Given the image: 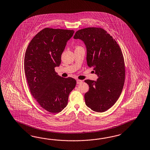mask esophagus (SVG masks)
I'll use <instances>...</instances> for the list:
<instances>
[{
    "mask_svg": "<svg viewBox=\"0 0 150 150\" xmlns=\"http://www.w3.org/2000/svg\"><path fill=\"white\" fill-rule=\"evenodd\" d=\"M83 81L81 80H79V79H77V84H81V83H82Z\"/></svg>",
    "mask_w": 150,
    "mask_h": 150,
    "instance_id": "obj_1",
    "label": "esophagus"
}]
</instances>
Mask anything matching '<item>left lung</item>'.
<instances>
[{
  "mask_svg": "<svg viewBox=\"0 0 150 150\" xmlns=\"http://www.w3.org/2000/svg\"><path fill=\"white\" fill-rule=\"evenodd\" d=\"M73 38L84 43L88 66L93 67L98 77L96 81H85L89 86L85 104L93 111L104 112L115 103L122 91L125 66L122 51L112 37L100 28L79 30Z\"/></svg>",
  "mask_w": 150,
  "mask_h": 150,
  "instance_id": "8db88e82",
  "label": "left lung"
}]
</instances>
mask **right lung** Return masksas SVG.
<instances>
[{"label":"right lung","instance_id":"1","mask_svg":"<svg viewBox=\"0 0 150 150\" xmlns=\"http://www.w3.org/2000/svg\"><path fill=\"white\" fill-rule=\"evenodd\" d=\"M74 30L45 28L31 40L25 53L24 67L31 93L41 107L52 113L60 112L68 103L76 85L72 78L55 71Z\"/></svg>","mask_w":150,"mask_h":150}]
</instances>
